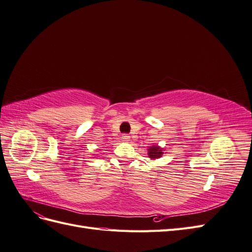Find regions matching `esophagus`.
Masks as SVG:
<instances>
[{
    "label": "esophagus",
    "instance_id": "esophagus-1",
    "mask_svg": "<svg viewBox=\"0 0 252 252\" xmlns=\"http://www.w3.org/2000/svg\"><path fill=\"white\" fill-rule=\"evenodd\" d=\"M129 139H130V136H129L128 134L122 135V140H123V141H129Z\"/></svg>",
    "mask_w": 252,
    "mask_h": 252
}]
</instances>
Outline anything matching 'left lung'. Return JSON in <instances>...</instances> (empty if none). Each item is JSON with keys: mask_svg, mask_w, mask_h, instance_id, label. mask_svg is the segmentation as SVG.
<instances>
[{"mask_svg": "<svg viewBox=\"0 0 252 252\" xmlns=\"http://www.w3.org/2000/svg\"><path fill=\"white\" fill-rule=\"evenodd\" d=\"M148 157L151 159H157L162 158V156L164 155L165 149H163L162 147H159L158 145H152V146L148 147Z\"/></svg>", "mask_w": 252, "mask_h": 252, "instance_id": "left-lung-1", "label": "left lung"}]
</instances>
